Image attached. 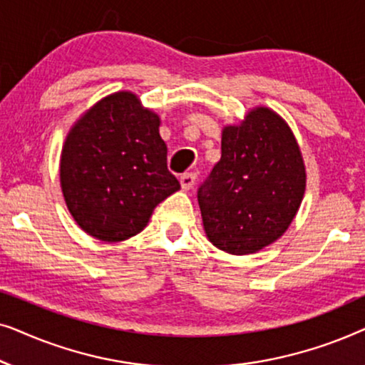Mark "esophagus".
I'll return each mask as SVG.
<instances>
[{
	"label": "esophagus",
	"mask_w": 365,
	"mask_h": 365,
	"mask_svg": "<svg viewBox=\"0 0 365 365\" xmlns=\"http://www.w3.org/2000/svg\"><path fill=\"white\" fill-rule=\"evenodd\" d=\"M179 182H181V187L184 191H189L194 186V182H196V174L194 173H186L182 174L181 179H179Z\"/></svg>",
	"instance_id": "34e87169"
}]
</instances>
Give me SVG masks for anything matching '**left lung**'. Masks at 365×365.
Instances as JSON below:
<instances>
[{
	"label": "left lung",
	"instance_id": "8db88e82",
	"mask_svg": "<svg viewBox=\"0 0 365 365\" xmlns=\"http://www.w3.org/2000/svg\"><path fill=\"white\" fill-rule=\"evenodd\" d=\"M306 179L289 124L267 106L249 109L222 128L221 159L197 191L209 242L234 256L276 242L301 207Z\"/></svg>",
	"mask_w": 365,
	"mask_h": 365
}]
</instances>
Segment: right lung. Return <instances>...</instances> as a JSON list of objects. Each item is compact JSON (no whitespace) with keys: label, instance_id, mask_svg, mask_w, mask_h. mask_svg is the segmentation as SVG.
Here are the masks:
<instances>
[{"label":"right lung","instance_id":"add662e5","mask_svg":"<svg viewBox=\"0 0 365 365\" xmlns=\"http://www.w3.org/2000/svg\"><path fill=\"white\" fill-rule=\"evenodd\" d=\"M161 118L136 94L99 99L69 129L61 149L59 182L79 227L104 242L136 236L154 207L181 189L168 171Z\"/></svg>","mask_w":365,"mask_h":365}]
</instances>
